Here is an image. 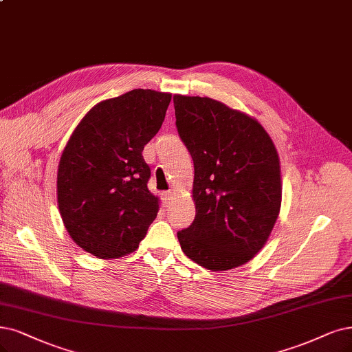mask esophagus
<instances>
[{"mask_svg": "<svg viewBox=\"0 0 352 352\" xmlns=\"http://www.w3.org/2000/svg\"><path fill=\"white\" fill-rule=\"evenodd\" d=\"M173 199H174V192H173V191H165V192H162V200H164V204H165L166 207L173 203Z\"/></svg>", "mask_w": 352, "mask_h": 352, "instance_id": "34e87169", "label": "esophagus"}]
</instances>
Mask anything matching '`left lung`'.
I'll return each mask as SVG.
<instances>
[{
    "label": "left lung",
    "instance_id": "1",
    "mask_svg": "<svg viewBox=\"0 0 352 352\" xmlns=\"http://www.w3.org/2000/svg\"><path fill=\"white\" fill-rule=\"evenodd\" d=\"M177 129L194 162L196 217L181 250L210 271L238 268L264 248L281 207L274 142L252 116L209 97L174 96Z\"/></svg>",
    "mask_w": 352,
    "mask_h": 352
}]
</instances>
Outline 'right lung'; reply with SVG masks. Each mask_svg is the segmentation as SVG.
Wrapping results in <instances>:
<instances>
[{
	"label": "right lung",
	"instance_id": "right-lung-1",
	"mask_svg": "<svg viewBox=\"0 0 352 352\" xmlns=\"http://www.w3.org/2000/svg\"><path fill=\"white\" fill-rule=\"evenodd\" d=\"M171 94L132 89L100 101L72 132L58 165V207L72 241L101 259L136 251L160 210L142 156Z\"/></svg>",
	"mask_w": 352,
	"mask_h": 352
}]
</instances>
